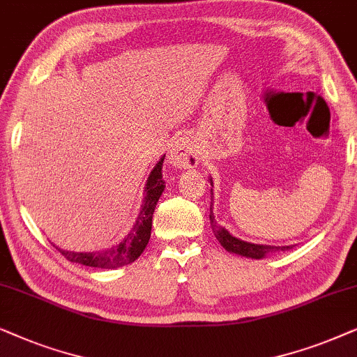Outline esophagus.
Returning <instances> with one entry per match:
<instances>
[{
  "label": "esophagus",
  "mask_w": 357,
  "mask_h": 357,
  "mask_svg": "<svg viewBox=\"0 0 357 357\" xmlns=\"http://www.w3.org/2000/svg\"><path fill=\"white\" fill-rule=\"evenodd\" d=\"M169 163L183 166V168H194L197 165V155L188 142L178 140L169 149Z\"/></svg>",
  "instance_id": "esophagus-1"
}]
</instances>
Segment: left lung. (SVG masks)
Here are the masks:
<instances>
[{
	"label": "left lung",
	"mask_w": 357,
	"mask_h": 357,
	"mask_svg": "<svg viewBox=\"0 0 357 357\" xmlns=\"http://www.w3.org/2000/svg\"><path fill=\"white\" fill-rule=\"evenodd\" d=\"M211 194H212V189H211ZM208 218H211L212 231H213V235H215V238L218 240V243H220L227 251H230V253L245 256V258H251V259H261V258H264L266 255L273 253V251H279V250L284 251L289 248V246H268V245L248 243V241H243V240L236 238V236L228 234L227 228L222 227L220 223H217L215 217H213L212 196H211V215H208Z\"/></svg>",
	"instance_id": "8db88e82"
}]
</instances>
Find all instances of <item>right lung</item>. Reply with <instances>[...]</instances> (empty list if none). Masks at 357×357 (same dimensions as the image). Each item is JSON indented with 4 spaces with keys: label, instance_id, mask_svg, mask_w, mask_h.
<instances>
[{
    "label": "right lung",
    "instance_id": "1",
    "mask_svg": "<svg viewBox=\"0 0 357 357\" xmlns=\"http://www.w3.org/2000/svg\"><path fill=\"white\" fill-rule=\"evenodd\" d=\"M163 160L158 161L151 171L149 181H146V194L142 204L140 215L137 217V222L130 234L123 238L119 245H114L111 248L96 251V253H75V251H65L60 250L61 255L65 256L70 263L89 266V268L96 269H114L121 268V266L130 264L144 253L145 246L149 245L150 235H151V217H153L156 202L165 191V181L161 176V166H163Z\"/></svg>",
    "mask_w": 357,
    "mask_h": 357
}]
</instances>
